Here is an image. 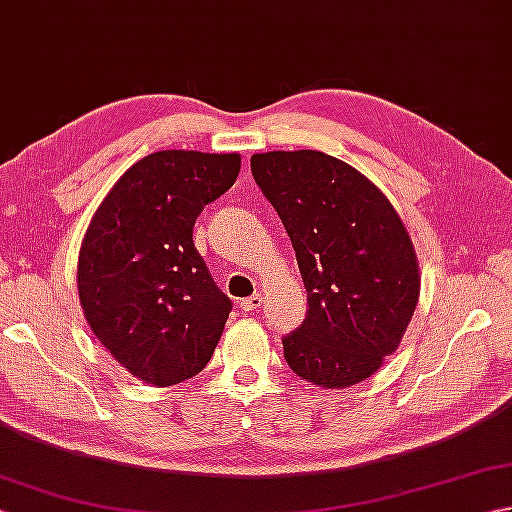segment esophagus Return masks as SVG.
<instances>
[{"instance_id": "esophagus-1", "label": "esophagus", "mask_w": 512, "mask_h": 512, "mask_svg": "<svg viewBox=\"0 0 512 512\" xmlns=\"http://www.w3.org/2000/svg\"><path fill=\"white\" fill-rule=\"evenodd\" d=\"M259 306H262V295H253V297H248V299H242L239 301V308H242L244 312H253V310H257Z\"/></svg>"}]
</instances>
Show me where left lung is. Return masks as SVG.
<instances>
[{
    "mask_svg": "<svg viewBox=\"0 0 512 512\" xmlns=\"http://www.w3.org/2000/svg\"><path fill=\"white\" fill-rule=\"evenodd\" d=\"M275 206L308 292L306 319L284 336L292 372L352 387L394 354L420 295L418 257L400 215L372 180L323 151L250 158Z\"/></svg>",
    "mask_w": 512,
    "mask_h": 512,
    "instance_id": "8db88e82",
    "label": "left lung"
}]
</instances>
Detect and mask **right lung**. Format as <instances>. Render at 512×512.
Instances as JSON below:
<instances>
[{"label": "right lung", "mask_w": 512, "mask_h": 512, "mask_svg": "<svg viewBox=\"0 0 512 512\" xmlns=\"http://www.w3.org/2000/svg\"><path fill=\"white\" fill-rule=\"evenodd\" d=\"M239 154L167 149L129 167L85 231L76 286L96 339L149 385L211 361L231 299L193 244V224L237 180Z\"/></svg>", "instance_id": "1"}]
</instances>
